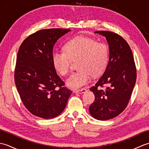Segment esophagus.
Instances as JSON below:
<instances>
[{"instance_id":"esophagus-1","label":"esophagus","mask_w":149,"mask_h":149,"mask_svg":"<svg viewBox=\"0 0 149 149\" xmlns=\"http://www.w3.org/2000/svg\"><path fill=\"white\" fill-rule=\"evenodd\" d=\"M86 90L85 88H82V89H79V90H74L73 91V92L75 93H83L86 92Z\"/></svg>"}]
</instances>
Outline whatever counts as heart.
Listing matches in <instances>:
<instances>
[{
    "instance_id": "heart-1",
    "label": "heart",
    "mask_w": 149,
    "mask_h": 149,
    "mask_svg": "<svg viewBox=\"0 0 149 149\" xmlns=\"http://www.w3.org/2000/svg\"><path fill=\"white\" fill-rule=\"evenodd\" d=\"M64 52L56 51L52 55L54 66L63 76L68 75L72 61H76L79 69L70 75L66 84L77 89L86 84L90 75L97 77L102 74L109 62V50L105 43L84 36L69 40L63 46Z\"/></svg>"
}]
</instances>
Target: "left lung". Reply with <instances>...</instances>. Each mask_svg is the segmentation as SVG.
Masks as SVG:
<instances>
[{"instance_id": "obj_1", "label": "left lung", "mask_w": 149, "mask_h": 149, "mask_svg": "<svg viewBox=\"0 0 149 149\" xmlns=\"http://www.w3.org/2000/svg\"><path fill=\"white\" fill-rule=\"evenodd\" d=\"M95 33L106 37L109 58L102 77L90 89L95 100L89 111L97 120H107L117 116L127 107L136 80V69L130 47L122 36L106 31ZM104 86L107 88L101 89Z\"/></svg>"}]
</instances>
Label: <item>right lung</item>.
Returning <instances> with one entry per match:
<instances>
[{
	"instance_id": "add662e5",
	"label": "right lung",
	"mask_w": 149,
	"mask_h": 149,
	"mask_svg": "<svg viewBox=\"0 0 149 149\" xmlns=\"http://www.w3.org/2000/svg\"><path fill=\"white\" fill-rule=\"evenodd\" d=\"M68 29L40 30L28 36L19 48L15 81L25 107L44 119L54 118L65 108L72 91L57 74L52 55L53 47Z\"/></svg>"
}]
</instances>
